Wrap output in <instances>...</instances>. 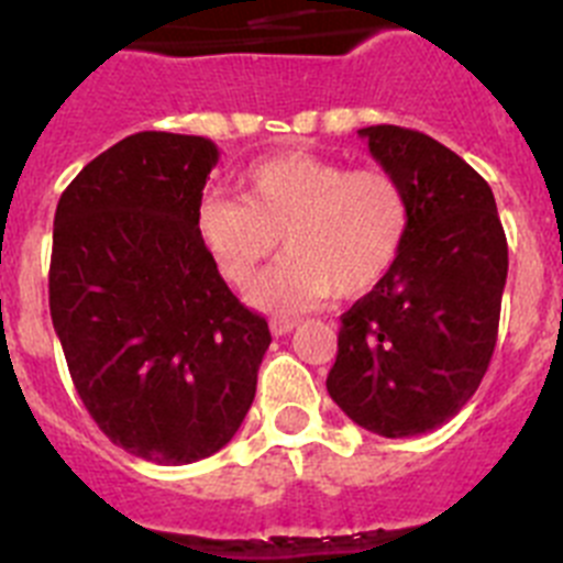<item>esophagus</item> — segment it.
<instances>
[{
  "instance_id": "34e87169",
  "label": "esophagus",
  "mask_w": 563,
  "mask_h": 563,
  "mask_svg": "<svg viewBox=\"0 0 563 563\" xmlns=\"http://www.w3.org/2000/svg\"><path fill=\"white\" fill-rule=\"evenodd\" d=\"M296 321H292V318H273L271 321V330H273V335H287V332H292L296 330Z\"/></svg>"
}]
</instances>
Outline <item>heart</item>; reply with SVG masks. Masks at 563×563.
I'll return each instance as SVG.
<instances>
[{
    "mask_svg": "<svg viewBox=\"0 0 563 563\" xmlns=\"http://www.w3.org/2000/svg\"><path fill=\"white\" fill-rule=\"evenodd\" d=\"M409 228V194L395 174L310 152L253 163L239 200L208 194L197 208V233L228 285H251L285 245L287 256L253 287V301L273 312H305L332 292L366 296L397 265Z\"/></svg>",
    "mask_w": 563,
    "mask_h": 563,
    "instance_id": "obj_1",
    "label": "heart"
}]
</instances>
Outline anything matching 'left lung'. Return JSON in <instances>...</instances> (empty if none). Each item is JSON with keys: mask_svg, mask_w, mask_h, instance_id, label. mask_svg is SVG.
I'll use <instances>...</instances> for the list:
<instances>
[{"mask_svg": "<svg viewBox=\"0 0 563 563\" xmlns=\"http://www.w3.org/2000/svg\"><path fill=\"white\" fill-rule=\"evenodd\" d=\"M361 137L402 183L411 228L397 265L341 316L327 391L361 429H440L479 389L499 332L507 239L494 191L449 146L415 129Z\"/></svg>", "mask_w": 563, "mask_h": 563, "instance_id": "8db88e82", "label": "left lung"}]
</instances>
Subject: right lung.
Segmentation results:
<instances>
[{
  "mask_svg": "<svg viewBox=\"0 0 563 563\" xmlns=\"http://www.w3.org/2000/svg\"><path fill=\"white\" fill-rule=\"evenodd\" d=\"M217 161L208 137L129 134L78 172L53 222L49 316L69 377L114 445L161 465L225 449L271 346L197 233Z\"/></svg>",
  "mask_w": 563,
  "mask_h": 563,
  "instance_id": "1",
  "label": "right lung"
}]
</instances>
